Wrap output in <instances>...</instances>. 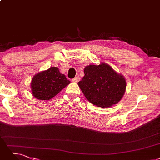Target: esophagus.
<instances>
[{
	"label": "esophagus",
	"instance_id": "obj_1",
	"mask_svg": "<svg viewBox=\"0 0 160 160\" xmlns=\"http://www.w3.org/2000/svg\"><path fill=\"white\" fill-rule=\"evenodd\" d=\"M79 80H80V78H79V77H75V78H73V79H72V81L77 82L79 81Z\"/></svg>",
	"mask_w": 160,
	"mask_h": 160
}]
</instances>
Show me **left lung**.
I'll return each mask as SVG.
<instances>
[{
	"mask_svg": "<svg viewBox=\"0 0 160 160\" xmlns=\"http://www.w3.org/2000/svg\"><path fill=\"white\" fill-rule=\"evenodd\" d=\"M84 73L85 76L78 85L92 104L108 108L118 103L123 97L126 89L125 79L107 63L86 66Z\"/></svg>",
	"mask_w": 160,
	"mask_h": 160,
	"instance_id": "left-lung-1",
	"label": "left lung"
}]
</instances>
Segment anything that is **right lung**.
<instances>
[{
	"label": "right lung",
	"instance_id": "right-lung-1",
	"mask_svg": "<svg viewBox=\"0 0 160 160\" xmlns=\"http://www.w3.org/2000/svg\"><path fill=\"white\" fill-rule=\"evenodd\" d=\"M69 83L70 81L60 73L58 68L51 67L33 76L31 82V92L37 99L48 100Z\"/></svg>",
	"mask_w": 160,
	"mask_h": 160
}]
</instances>
